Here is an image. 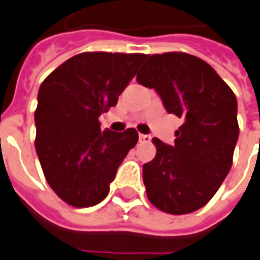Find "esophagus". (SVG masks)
<instances>
[{
    "label": "esophagus",
    "mask_w": 260,
    "mask_h": 260,
    "mask_svg": "<svg viewBox=\"0 0 260 260\" xmlns=\"http://www.w3.org/2000/svg\"><path fill=\"white\" fill-rule=\"evenodd\" d=\"M150 141V136L147 134H140V142H149Z\"/></svg>",
    "instance_id": "esophagus-1"
}]
</instances>
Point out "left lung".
I'll list each match as a JSON object with an SVG mask.
<instances>
[{
    "mask_svg": "<svg viewBox=\"0 0 260 260\" xmlns=\"http://www.w3.org/2000/svg\"><path fill=\"white\" fill-rule=\"evenodd\" d=\"M137 82L154 88L169 114L182 119L174 145L153 138L157 154L143 165L147 199L172 215L208 203L232 166L239 138L238 102L208 63L184 52L147 56Z\"/></svg>",
    "mask_w": 260,
    "mask_h": 260,
    "instance_id": "1",
    "label": "left lung"
}]
</instances>
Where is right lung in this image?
<instances>
[{"label":"right lung","instance_id":"add662e5","mask_svg":"<svg viewBox=\"0 0 260 260\" xmlns=\"http://www.w3.org/2000/svg\"><path fill=\"white\" fill-rule=\"evenodd\" d=\"M147 55L84 52L41 83L35 111L37 155L53 192L78 208L105 200L136 128L101 130L99 117L117 105Z\"/></svg>","mask_w":260,"mask_h":260}]
</instances>
